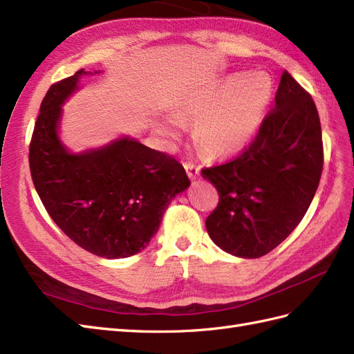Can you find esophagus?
I'll return each instance as SVG.
<instances>
[{
  "mask_svg": "<svg viewBox=\"0 0 354 354\" xmlns=\"http://www.w3.org/2000/svg\"><path fill=\"white\" fill-rule=\"evenodd\" d=\"M184 167L187 170V175L189 176V179H196L201 176V167H198L193 160H188L184 162Z\"/></svg>",
  "mask_w": 354,
  "mask_h": 354,
  "instance_id": "34e87169",
  "label": "esophagus"
}]
</instances>
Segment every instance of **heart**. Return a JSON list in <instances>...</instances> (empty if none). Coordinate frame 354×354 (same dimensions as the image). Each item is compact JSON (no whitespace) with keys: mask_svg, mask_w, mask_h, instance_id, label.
Listing matches in <instances>:
<instances>
[{"mask_svg":"<svg viewBox=\"0 0 354 354\" xmlns=\"http://www.w3.org/2000/svg\"><path fill=\"white\" fill-rule=\"evenodd\" d=\"M274 100V82L263 71L224 77L184 106V113L197 118L196 138L212 156L227 157L245 149L256 139ZM183 127L178 115L162 124L174 136Z\"/></svg>","mask_w":354,"mask_h":354,"instance_id":"b5f03b06","label":"heart"}]
</instances>
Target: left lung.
I'll use <instances>...</instances> for the list:
<instances>
[{"label":"left lung","instance_id":"obj_1","mask_svg":"<svg viewBox=\"0 0 354 354\" xmlns=\"http://www.w3.org/2000/svg\"><path fill=\"white\" fill-rule=\"evenodd\" d=\"M323 170L314 100L284 70L275 107L238 157L202 169L218 192L206 230L221 250L257 259L278 247L310 207Z\"/></svg>","mask_w":354,"mask_h":354}]
</instances>
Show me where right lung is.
Masks as SVG:
<instances>
[{
	"instance_id": "add662e5",
	"label": "right lung",
	"mask_w": 354,
	"mask_h": 354,
	"mask_svg": "<svg viewBox=\"0 0 354 354\" xmlns=\"http://www.w3.org/2000/svg\"><path fill=\"white\" fill-rule=\"evenodd\" d=\"M84 75L58 80L44 95L30 142L31 178L50 218L79 247L104 259L130 257L148 245L189 179L169 153L127 138L68 153L57 134L61 104Z\"/></svg>"
}]
</instances>
